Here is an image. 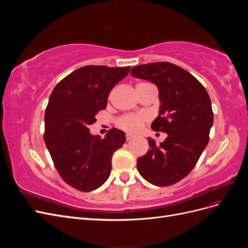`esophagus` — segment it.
I'll return each mask as SVG.
<instances>
[{"label": "esophagus", "mask_w": 248, "mask_h": 248, "mask_svg": "<svg viewBox=\"0 0 248 248\" xmlns=\"http://www.w3.org/2000/svg\"><path fill=\"white\" fill-rule=\"evenodd\" d=\"M133 138H134L133 134H131V133H126V140H131V139H133Z\"/></svg>", "instance_id": "obj_1"}]
</instances>
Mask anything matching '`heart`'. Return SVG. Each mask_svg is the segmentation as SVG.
I'll return each instance as SVG.
<instances>
[{
  "mask_svg": "<svg viewBox=\"0 0 248 248\" xmlns=\"http://www.w3.org/2000/svg\"><path fill=\"white\" fill-rule=\"evenodd\" d=\"M147 121V116L142 114L124 115L118 120V126L126 131L137 132Z\"/></svg>",
  "mask_w": 248,
  "mask_h": 248,
  "instance_id": "1",
  "label": "heart"
}]
</instances>
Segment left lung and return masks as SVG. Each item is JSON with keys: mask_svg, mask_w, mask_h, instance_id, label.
Instances as JSON below:
<instances>
[{"mask_svg": "<svg viewBox=\"0 0 248 248\" xmlns=\"http://www.w3.org/2000/svg\"><path fill=\"white\" fill-rule=\"evenodd\" d=\"M130 74L158 88L159 114L151 127L168 134L159 145L148 139L150 149L138 158V170L153 185H172L189 174L208 145L213 125L211 100L204 86L175 64L139 65Z\"/></svg>", "mask_w": 248, "mask_h": 248, "instance_id": "1", "label": "left lung"}]
</instances>
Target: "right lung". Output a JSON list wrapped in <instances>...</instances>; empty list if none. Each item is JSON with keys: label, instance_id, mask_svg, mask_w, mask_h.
Instances as JSON below:
<instances>
[{"label": "right lung", "instance_id": "1", "mask_svg": "<svg viewBox=\"0 0 248 248\" xmlns=\"http://www.w3.org/2000/svg\"><path fill=\"white\" fill-rule=\"evenodd\" d=\"M130 67L88 65L71 72L52 90L46 109L44 141L64 181L80 191L100 187L110 174L111 157L125 133L111 128L100 139L89 126L107 108L111 89Z\"/></svg>", "mask_w": 248, "mask_h": 248}]
</instances>
